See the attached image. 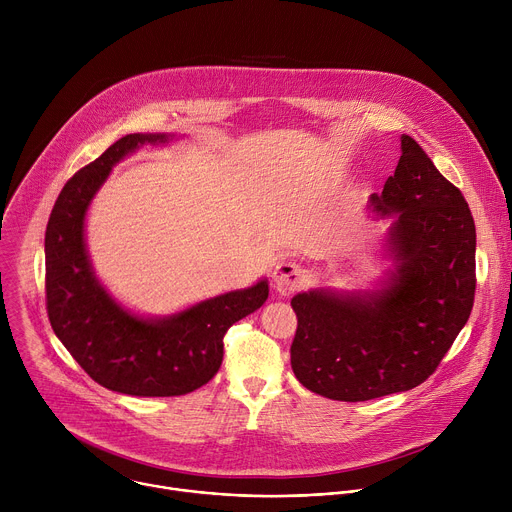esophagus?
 <instances>
[{
	"instance_id": "obj_1",
	"label": "esophagus",
	"mask_w": 512,
	"mask_h": 512,
	"mask_svg": "<svg viewBox=\"0 0 512 512\" xmlns=\"http://www.w3.org/2000/svg\"><path fill=\"white\" fill-rule=\"evenodd\" d=\"M306 279H308L306 269L298 263L283 261L273 271V283L281 296L294 294V291H298L302 285H306Z\"/></svg>"
}]
</instances>
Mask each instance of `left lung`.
Wrapping results in <instances>:
<instances>
[{"label": "left lung", "mask_w": 512, "mask_h": 512, "mask_svg": "<svg viewBox=\"0 0 512 512\" xmlns=\"http://www.w3.org/2000/svg\"><path fill=\"white\" fill-rule=\"evenodd\" d=\"M389 231L397 269L371 294L312 289L291 300L298 316L291 369L334 401H369L421 385L470 318L476 291V227L460 188L403 135L383 194L371 196Z\"/></svg>", "instance_id": "obj_1"}]
</instances>
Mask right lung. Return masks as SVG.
Returning <instances> with one entry per match:
<instances>
[{
    "mask_svg": "<svg viewBox=\"0 0 512 512\" xmlns=\"http://www.w3.org/2000/svg\"><path fill=\"white\" fill-rule=\"evenodd\" d=\"M164 133H129L72 176L46 227V310L54 334L83 371L109 391L135 397L186 395L221 369L227 330L259 310L267 281L204 300L164 320L125 312L93 273L85 247V214L111 168Z\"/></svg>",
    "mask_w": 512,
    "mask_h": 512,
    "instance_id": "right-lung-1",
    "label": "right lung"
}]
</instances>
